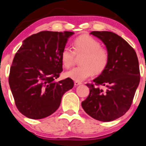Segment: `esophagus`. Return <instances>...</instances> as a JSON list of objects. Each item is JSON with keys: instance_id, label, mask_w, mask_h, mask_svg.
<instances>
[{"instance_id": "1", "label": "esophagus", "mask_w": 146, "mask_h": 146, "mask_svg": "<svg viewBox=\"0 0 146 146\" xmlns=\"http://www.w3.org/2000/svg\"><path fill=\"white\" fill-rule=\"evenodd\" d=\"M80 84H81V82H77V81H76L74 82V85L75 86H78V85H80Z\"/></svg>"}]
</instances>
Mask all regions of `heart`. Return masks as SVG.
Instances as JSON below:
<instances>
[{"mask_svg": "<svg viewBox=\"0 0 146 146\" xmlns=\"http://www.w3.org/2000/svg\"><path fill=\"white\" fill-rule=\"evenodd\" d=\"M73 51L65 47L61 53L63 66L68 68L74 64L76 56H80L78 67L73 68L64 73V76L74 81L81 82L95 73L99 75L107 68L110 61L108 50L101 46L100 42L88 35H82L74 39Z\"/></svg>", "mask_w": 146, "mask_h": 146, "instance_id": "obj_1", "label": "heart"}]
</instances>
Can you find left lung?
Returning a JSON list of instances; mask_svg holds the SVG:
<instances>
[{
    "label": "left lung",
    "mask_w": 146,
    "mask_h": 146,
    "mask_svg": "<svg viewBox=\"0 0 146 146\" xmlns=\"http://www.w3.org/2000/svg\"><path fill=\"white\" fill-rule=\"evenodd\" d=\"M90 34L105 44L110 61L105 70L94 79V84H86L90 93L81 104L92 118L111 121L123 116L131 105L140 82L138 57L129 44L114 32L94 31Z\"/></svg>",
    "instance_id": "1"
}]
</instances>
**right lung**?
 I'll return each mask as SVG.
<instances>
[{"instance_id": "right-lung-1", "label": "right lung", "mask_w": 146, "mask_h": 146, "mask_svg": "<svg viewBox=\"0 0 146 146\" xmlns=\"http://www.w3.org/2000/svg\"><path fill=\"white\" fill-rule=\"evenodd\" d=\"M72 32L42 31L23 41L15 54L9 85L20 113L32 119L48 117L59 107L61 98L74 85L70 78L55 82L63 71L61 53Z\"/></svg>"}]
</instances>
